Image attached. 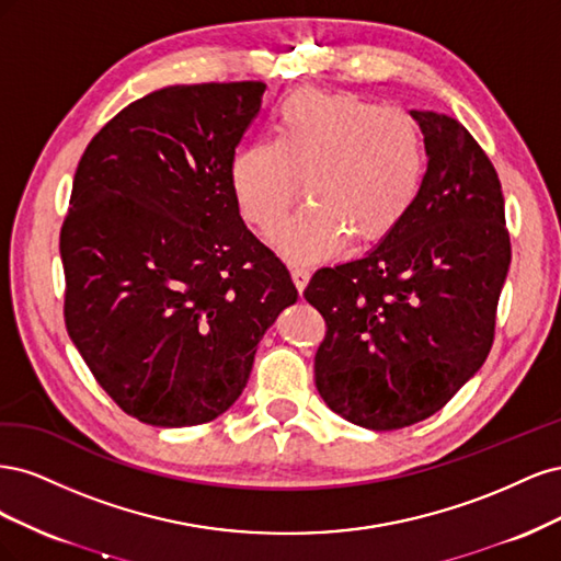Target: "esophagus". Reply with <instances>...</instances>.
<instances>
[{"label": "esophagus", "instance_id": "obj_1", "mask_svg": "<svg viewBox=\"0 0 561 561\" xmlns=\"http://www.w3.org/2000/svg\"><path fill=\"white\" fill-rule=\"evenodd\" d=\"M293 283H295V287L299 293H304V287H307V283H309V268L307 266H293Z\"/></svg>", "mask_w": 561, "mask_h": 561}]
</instances>
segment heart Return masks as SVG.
<instances>
[{
	"label": "heart",
	"mask_w": 561,
	"mask_h": 561,
	"mask_svg": "<svg viewBox=\"0 0 561 561\" xmlns=\"http://www.w3.org/2000/svg\"><path fill=\"white\" fill-rule=\"evenodd\" d=\"M426 173L416 118L353 93L299 89L271 118V142L241 147L229 186L245 222L268 231L293 208L299 180L311 206L283 222L274 245L293 262L325 257L342 245L371 243L410 213Z\"/></svg>",
	"instance_id": "obj_1"
}]
</instances>
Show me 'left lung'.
<instances>
[{
	"instance_id": "obj_1",
	"label": "left lung",
	"mask_w": 561,
	"mask_h": 561,
	"mask_svg": "<svg viewBox=\"0 0 561 561\" xmlns=\"http://www.w3.org/2000/svg\"><path fill=\"white\" fill-rule=\"evenodd\" d=\"M428 171L400 225L365 257L318 268L304 297L325 318L316 386L369 431L433 416L494 344L511 266L496 168L456 118L412 110Z\"/></svg>"
}]
</instances>
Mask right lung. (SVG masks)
Wrapping results in <instances>:
<instances>
[{"label":"right lung","mask_w":561,"mask_h":561,"mask_svg":"<svg viewBox=\"0 0 561 561\" xmlns=\"http://www.w3.org/2000/svg\"><path fill=\"white\" fill-rule=\"evenodd\" d=\"M266 83L168 87L98 130L60 229L65 325L105 393L149 426H198L248 383L297 301L241 219L229 163Z\"/></svg>","instance_id":"obj_1"}]
</instances>
